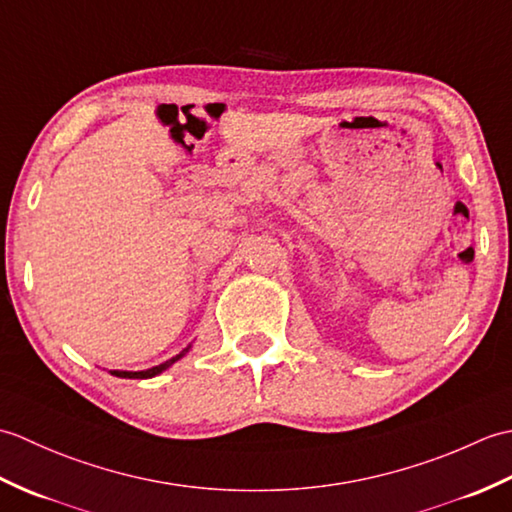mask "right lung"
<instances>
[{
    "label": "right lung",
    "mask_w": 512,
    "mask_h": 512,
    "mask_svg": "<svg viewBox=\"0 0 512 512\" xmlns=\"http://www.w3.org/2000/svg\"><path fill=\"white\" fill-rule=\"evenodd\" d=\"M189 347H191V345H189ZM189 347H184V350H182L180 354H176L173 358H169V361L160 363V365H156V367L143 369V372H121V369H112L110 374H114V376H118V378H154V376H158V374L165 372V369H167V367H171V365L176 363V361H180V358L189 352Z\"/></svg>",
    "instance_id": "1"
}]
</instances>
